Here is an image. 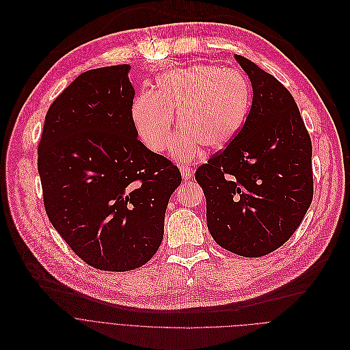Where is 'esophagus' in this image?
Returning <instances> with one entry per match:
<instances>
[{
	"instance_id": "esophagus-1",
	"label": "esophagus",
	"mask_w": 350,
	"mask_h": 350,
	"mask_svg": "<svg viewBox=\"0 0 350 350\" xmlns=\"http://www.w3.org/2000/svg\"><path fill=\"white\" fill-rule=\"evenodd\" d=\"M179 168H180V172H182V178H183L185 180H187V179L191 178L193 170H191L190 167H187V165H180Z\"/></svg>"
}]
</instances>
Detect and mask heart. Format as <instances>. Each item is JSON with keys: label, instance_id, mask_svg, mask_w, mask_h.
<instances>
[{"label": "heart", "instance_id": "heart-1", "mask_svg": "<svg viewBox=\"0 0 350 350\" xmlns=\"http://www.w3.org/2000/svg\"><path fill=\"white\" fill-rule=\"evenodd\" d=\"M251 88L237 70L213 64L175 68L157 79V91L135 98L131 117L137 136L161 153L172 141L174 111L183 129L172 145V156L189 161L202 146L218 152L237 136L248 116Z\"/></svg>", "mask_w": 350, "mask_h": 350}]
</instances>
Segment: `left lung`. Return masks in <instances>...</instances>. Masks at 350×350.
<instances>
[{
	"instance_id": "1",
	"label": "left lung",
	"mask_w": 350,
	"mask_h": 350,
	"mask_svg": "<svg viewBox=\"0 0 350 350\" xmlns=\"http://www.w3.org/2000/svg\"><path fill=\"white\" fill-rule=\"evenodd\" d=\"M252 85V105L237 136L196 171L206 225L222 248L259 258L298 229L313 198L312 141L290 91L236 55Z\"/></svg>"
}]
</instances>
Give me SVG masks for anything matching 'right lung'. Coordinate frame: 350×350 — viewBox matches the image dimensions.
<instances>
[{"mask_svg":"<svg viewBox=\"0 0 350 350\" xmlns=\"http://www.w3.org/2000/svg\"><path fill=\"white\" fill-rule=\"evenodd\" d=\"M129 64L88 70L49 106L38 145L44 206L52 226L90 266H144L164 236L182 176L137 139Z\"/></svg>","mask_w":350,"mask_h":350,"instance_id":"1","label":"right lung"}]
</instances>
